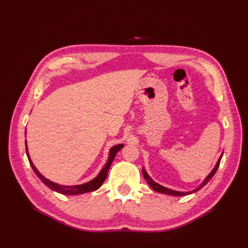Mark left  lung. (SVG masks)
Listing matches in <instances>:
<instances>
[{
  "label": "left lung",
  "mask_w": 248,
  "mask_h": 248,
  "mask_svg": "<svg viewBox=\"0 0 248 248\" xmlns=\"http://www.w3.org/2000/svg\"><path fill=\"white\" fill-rule=\"evenodd\" d=\"M221 156H222V154H221ZM221 156L219 157V159H218V161H217V163H216V166H215V168L212 170V171L210 172V174L208 175V177L204 180V182H202L197 189H194L193 191H190V192H180V191H175V190H171V189H169V188H166V187H163V186H161V185H159V184H157L155 181H153V180L150 178V176L147 174V171H146V170L142 168V175H144V178H145V180L146 181L148 182V184L152 187V189H154L155 191H157V192H160V193H166V194H170V196H175V197H182V196H187V194H190V193H192V192H196V191H198V190H200L202 187H204L210 180H211V178L214 176V174L216 172V170H217V169H218V167H219V163H220V160H221Z\"/></svg>",
  "instance_id": "8db88e82"
}]
</instances>
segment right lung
<instances>
[{"label":"right lung","mask_w":248,"mask_h":248,"mask_svg":"<svg viewBox=\"0 0 248 248\" xmlns=\"http://www.w3.org/2000/svg\"><path fill=\"white\" fill-rule=\"evenodd\" d=\"M124 147V145H117L115 147H112L109 151V157H108V160L107 162L106 166L103 167V169L101 170V171L99 172V175L97 176L95 179H93L92 181L87 182L85 184H81V185H73V186H65V185H59L57 183H54L49 181L48 179H46V177H43L40 172L38 171L35 168V166L33 164L31 158H30L29 153H28V147H27V140H26V150H27V155H28V158L30 161V164H31V167L33 169V170L35 171V174L38 176V178L41 180V181L46 184V186H48L50 189L58 191L62 194H67V196H76V194H81V193H86V192H91L94 191L96 189H98L99 187L102 185V183L104 182V180L107 179L108 176V172L109 170L110 164L114 160L116 154L118 153V151H120L122 148Z\"/></svg>","instance_id":"1"}]
</instances>
